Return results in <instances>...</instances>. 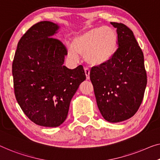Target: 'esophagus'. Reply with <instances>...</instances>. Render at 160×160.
<instances>
[{"mask_svg": "<svg viewBox=\"0 0 160 160\" xmlns=\"http://www.w3.org/2000/svg\"><path fill=\"white\" fill-rule=\"evenodd\" d=\"M85 75H86V79L89 80L90 79V70L88 68H85Z\"/></svg>", "mask_w": 160, "mask_h": 160, "instance_id": "esophagus-1", "label": "esophagus"}]
</instances>
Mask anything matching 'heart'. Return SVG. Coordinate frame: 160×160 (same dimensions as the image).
Returning a JSON list of instances; mask_svg holds the SVG:
<instances>
[{"label": "heart", "mask_w": 160, "mask_h": 160, "mask_svg": "<svg viewBox=\"0 0 160 160\" xmlns=\"http://www.w3.org/2000/svg\"><path fill=\"white\" fill-rule=\"evenodd\" d=\"M118 45V34L110 27H98L85 31L74 37L68 46V56L78 60L79 55L90 66L105 65L112 59Z\"/></svg>", "instance_id": "obj_1"}]
</instances>
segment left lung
<instances>
[{"label":"left lung","instance_id":"8db88e82","mask_svg":"<svg viewBox=\"0 0 160 160\" xmlns=\"http://www.w3.org/2000/svg\"><path fill=\"white\" fill-rule=\"evenodd\" d=\"M111 24L116 28L118 47L108 62L92 68L90 78L101 115L118 123L137 113L147 79L144 54L132 31L123 23Z\"/></svg>","mask_w":160,"mask_h":160}]
</instances>
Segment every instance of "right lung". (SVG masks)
I'll return each mask as SVG.
<instances>
[{
    "mask_svg": "<svg viewBox=\"0 0 160 160\" xmlns=\"http://www.w3.org/2000/svg\"><path fill=\"white\" fill-rule=\"evenodd\" d=\"M59 29L47 21L32 26L19 40L12 65L16 101L31 121L45 127L65 121L73 95L86 79L82 65H63L68 52L53 38Z\"/></svg>",
    "mask_w": 160,
    "mask_h": 160,
    "instance_id": "right-lung-1",
    "label": "right lung"
}]
</instances>
